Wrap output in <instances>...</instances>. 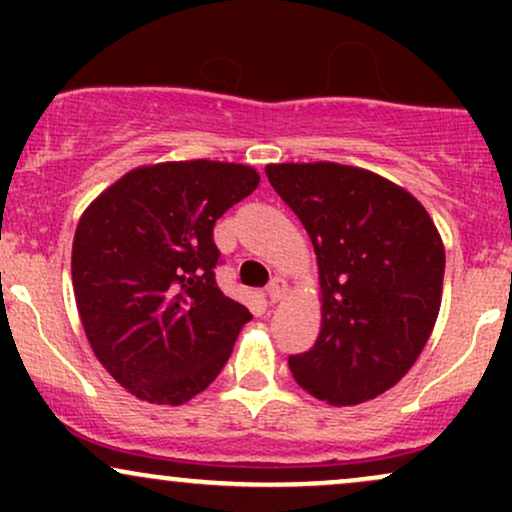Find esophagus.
<instances>
[{
    "label": "esophagus",
    "instance_id": "1",
    "mask_svg": "<svg viewBox=\"0 0 512 512\" xmlns=\"http://www.w3.org/2000/svg\"><path fill=\"white\" fill-rule=\"evenodd\" d=\"M286 293H289V286H286L284 279H274L272 284L267 286V298H269V301H272V303L284 301Z\"/></svg>",
    "mask_w": 512,
    "mask_h": 512
}]
</instances>
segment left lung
I'll use <instances>...</instances> for the list:
<instances>
[{"mask_svg":"<svg viewBox=\"0 0 512 512\" xmlns=\"http://www.w3.org/2000/svg\"><path fill=\"white\" fill-rule=\"evenodd\" d=\"M267 178L308 231L322 325L289 358L296 383L351 407L395 387L421 356L443 298L445 248L424 204L366 168L272 163Z\"/></svg>","mask_w":512,"mask_h":512,"instance_id":"1","label":"left lung"}]
</instances>
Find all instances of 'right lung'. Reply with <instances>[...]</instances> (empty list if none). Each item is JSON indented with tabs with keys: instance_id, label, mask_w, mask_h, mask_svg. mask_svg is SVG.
<instances>
[{
	"instance_id": "1",
	"label": "right lung",
	"mask_w": 512,
	"mask_h": 512,
	"mask_svg": "<svg viewBox=\"0 0 512 512\" xmlns=\"http://www.w3.org/2000/svg\"><path fill=\"white\" fill-rule=\"evenodd\" d=\"M257 185L243 163L166 161L129 170L81 214V325L103 368L142 402L180 407L207 390L252 317L216 286L214 223Z\"/></svg>"
}]
</instances>
